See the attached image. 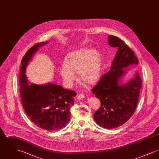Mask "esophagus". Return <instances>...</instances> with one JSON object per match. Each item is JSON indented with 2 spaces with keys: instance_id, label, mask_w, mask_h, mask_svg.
Instances as JSON below:
<instances>
[{
  "instance_id": "34e87169",
  "label": "esophagus",
  "mask_w": 159,
  "mask_h": 159,
  "mask_svg": "<svg viewBox=\"0 0 159 159\" xmlns=\"http://www.w3.org/2000/svg\"><path fill=\"white\" fill-rule=\"evenodd\" d=\"M84 98V95L83 93H81V94H79L78 96H77V98L78 99H83Z\"/></svg>"
}]
</instances>
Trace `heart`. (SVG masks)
I'll return each mask as SVG.
<instances>
[{
    "label": "heart",
    "instance_id": "b5f03b06",
    "mask_svg": "<svg viewBox=\"0 0 159 159\" xmlns=\"http://www.w3.org/2000/svg\"><path fill=\"white\" fill-rule=\"evenodd\" d=\"M60 74L68 86L73 85L79 72L81 80L89 84L95 83L101 71V55L98 51L83 48L73 51L66 56Z\"/></svg>",
    "mask_w": 159,
    "mask_h": 159
}]
</instances>
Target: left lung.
<instances>
[{
  "label": "left lung",
  "mask_w": 159,
  "mask_h": 159,
  "mask_svg": "<svg viewBox=\"0 0 159 159\" xmlns=\"http://www.w3.org/2000/svg\"><path fill=\"white\" fill-rule=\"evenodd\" d=\"M108 45L117 48V51L110 71L102 76L92 91L101 101V107L93 119L101 127L117 128L132 116L138 102L141 79L138 71L134 77L125 84L121 77L130 65L137 66L138 60L134 51L117 37L108 36Z\"/></svg>",
  "instance_id": "8db88e82"
}]
</instances>
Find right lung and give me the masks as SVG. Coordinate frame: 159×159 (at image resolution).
<instances>
[{"label": "right lung", "instance_id": "right-lung-1", "mask_svg": "<svg viewBox=\"0 0 159 159\" xmlns=\"http://www.w3.org/2000/svg\"><path fill=\"white\" fill-rule=\"evenodd\" d=\"M48 43L35 44L24 55L20 68V96L25 111L31 121L46 130H57L65 127L70 119V108L76 93L60 85L47 83L29 84L25 70L33 54Z\"/></svg>", "mask_w": 159, "mask_h": 159}]
</instances>
